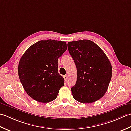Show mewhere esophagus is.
Masks as SVG:
<instances>
[{"instance_id":"1","label":"esophagus","mask_w":131,"mask_h":131,"mask_svg":"<svg viewBox=\"0 0 131 131\" xmlns=\"http://www.w3.org/2000/svg\"><path fill=\"white\" fill-rule=\"evenodd\" d=\"M64 80H65L66 81L67 80V79H68V75H67V74H66V75H65L64 76Z\"/></svg>"}]
</instances>
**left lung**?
Instances as JSON below:
<instances>
[{
	"label": "left lung",
	"instance_id": "obj_1",
	"mask_svg": "<svg viewBox=\"0 0 131 131\" xmlns=\"http://www.w3.org/2000/svg\"><path fill=\"white\" fill-rule=\"evenodd\" d=\"M77 68V81L71 88L74 100L93 103L105 94L112 76V66L103 50L88 39L68 42Z\"/></svg>",
	"mask_w": 131,
	"mask_h": 131
}]
</instances>
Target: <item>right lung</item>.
I'll return each instance as SVG.
<instances>
[{
  "label": "right lung",
  "mask_w": 131,
  "mask_h": 131,
  "mask_svg": "<svg viewBox=\"0 0 131 131\" xmlns=\"http://www.w3.org/2000/svg\"><path fill=\"white\" fill-rule=\"evenodd\" d=\"M66 50V42L42 40L29 47L21 57L18 76L25 92L33 100L48 103L57 98L64 83L58 73V58Z\"/></svg>",
  "instance_id": "obj_1"
}]
</instances>
